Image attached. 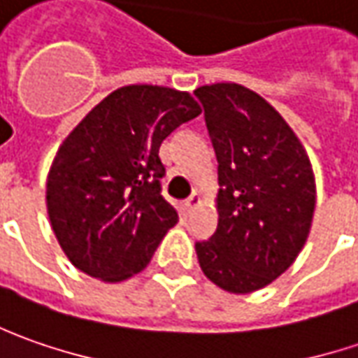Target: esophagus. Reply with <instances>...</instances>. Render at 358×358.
<instances>
[{
  "label": "esophagus",
  "instance_id": "esophagus-1",
  "mask_svg": "<svg viewBox=\"0 0 358 358\" xmlns=\"http://www.w3.org/2000/svg\"><path fill=\"white\" fill-rule=\"evenodd\" d=\"M198 203H200V196H198V194H192L190 198L184 202V210H186V212H192Z\"/></svg>",
  "mask_w": 358,
  "mask_h": 358
}]
</instances>
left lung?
Listing matches in <instances>:
<instances>
[{"instance_id":"8db88e82","label":"left lung","mask_w":358,"mask_h":358,"mask_svg":"<svg viewBox=\"0 0 358 358\" xmlns=\"http://www.w3.org/2000/svg\"><path fill=\"white\" fill-rule=\"evenodd\" d=\"M217 160V228L196 253L206 278L229 293L278 279L299 255L315 210L301 142L257 93L217 83L194 91Z\"/></svg>"}]
</instances>
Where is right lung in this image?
Here are the masks:
<instances>
[{"mask_svg": "<svg viewBox=\"0 0 358 358\" xmlns=\"http://www.w3.org/2000/svg\"><path fill=\"white\" fill-rule=\"evenodd\" d=\"M198 115L188 93L130 85L108 94L65 138L47 178V212L75 267L103 281L146 267L178 222L162 196L160 144Z\"/></svg>", "mask_w": 358, "mask_h": 358, "instance_id": "add662e5", "label": "right lung"}]
</instances>
